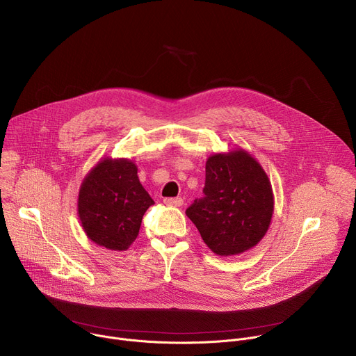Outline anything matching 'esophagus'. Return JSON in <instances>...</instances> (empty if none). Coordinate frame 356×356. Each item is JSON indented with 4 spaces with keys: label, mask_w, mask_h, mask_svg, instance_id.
<instances>
[{
    "label": "esophagus",
    "mask_w": 356,
    "mask_h": 356,
    "mask_svg": "<svg viewBox=\"0 0 356 356\" xmlns=\"http://www.w3.org/2000/svg\"><path fill=\"white\" fill-rule=\"evenodd\" d=\"M165 204L168 206H175V207H180L183 206V198L181 197H166L163 198Z\"/></svg>",
    "instance_id": "obj_1"
}]
</instances>
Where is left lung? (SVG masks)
I'll list each match as a JSON object with an SVG mask.
<instances>
[{"instance_id":"left-lung-1","label":"left lung","mask_w":356,"mask_h":356,"mask_svg":"<svg viewBox=\"0 0 356 356\" xmlns=\"http://www.w3.org/2000/svg\"><path fill=\"white\" fill-rule=\"evenodd\" d=\"M202 193L186 214L217 255H236L264 238L273 214V193L266 173L246 152L209 158Z\"/></svg>"}]
</instances>
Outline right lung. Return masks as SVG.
Returning <instances> with one entry per match:
<instances>
[{"label":"right lung","mask_w":356,"mask_h":356,"mask_svg":"<svg viewBox=\"0 0 356 356\" xmlns=\"http://www.w3.org/2000/svg\"><path fill=\"white\" fill-rule=\"evenodd\" d=\"M131 161L99 162L79 193V217L97 245L125 250L138 236L146 210L155 204L138 179Z\"/></svg>","instance_id":"obj_1"}]
</instances>
